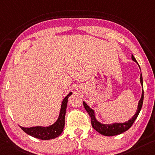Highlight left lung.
Returning <instances> with one entry per match:
<instances>
[{
	"instance_id": "left-lung-1",
	"label": "left lung",
	"mask_w": 155,
	"mask_h": 155,
	"mask_svg": "<svg viewBox=\"0 0 155 155\" xmlns=\"http://www.w3.org/2000/svg\"><path fill=\"white\" fill-rule=\"evenodd\" d=\"M132 59L133 60L134 62H136L137 64V60L135 59L134 56L132 54ZM139 65V64H138ZM140 68V66L139 65ZM141 70V68H140ZM140 82H141V86H142V94H141V97L140 99L139 104H138V107H137V112L135 113L134 115L130 119L128 120V121L124 123H114V124H104L98 121L97 119L95 117V113L94 110L88 106L87 104L85 102L83 101V105H84L85 109L86 110L88 114L91 117V123H92V126L93 128L96 130V131L99 132L101 134L104 135V136H115V135H118L123 133V132L127 131L133 123L134 122L135 120L138 117L140 111H141V109L142 107V105H143V77H142V74H141V76H140Z\"/></svg>"
}]
</instances>
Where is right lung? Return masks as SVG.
I'll return each instance as SVG.
<instances>
[{"label":"right lung","mask_w":155,"mask_h":155,"mask_svg":"<svg viewBox=\"0 0 155 155\" xmlns=\"http://www.w3.org/2000/svg\"><path fill=\"white\" fill-rule=\"evenodd\" d=\"M72 92H70L64 98V99L63 100L62 104H61L59 116H58V119L56 120V121L54 124L47 127L35 126L30 127H24L20 126V127L25 133L30 135L31 137L41 140H49L58 137L62 133L63 128H64L65 117L68 98L70 95H72Z\"/></svg>","instance_id":"1"}]
</instances>
